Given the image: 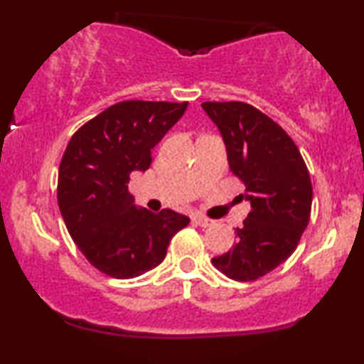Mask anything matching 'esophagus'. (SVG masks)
Returning <instances> with one entry per match:
<instances>
[{
	"label": "esophagus",
	"mask_w": 364,
	"mask_h": 364,
	"mask_svg": "<svg viewBox=\"0 0 364 364\" xmlns=\"http://www.w3.org/2000/svg\"><path fill=\"white\" fill-rule=\"evenodd\" d=\"M192 220L196 222L197 225H200V227H208V225H212V223H213V220H210V218H207V217H203V215H193Z\"/></svg>",
	"instance_id": "obj_1"
}]
</instances>
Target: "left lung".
Masks as SVG:
<instances>
[{
	"instance_id": "left-lung-1",
	"label": "left lung",
	"mask_w": 364,
	"mask_h": 364,
	"mask_svg": "<svg viewBox=\"0 0 364 364\" xmlns=\"http://www.w3.org/2000/svg\"><path fill=\"white\" fill-rule=\"evenodd\" d=\"M222 134L230 171L245 183L252 210L237 228V243L212 263L237 282H253L295 252L310 222L313 188L291 137L250 104L202 102Z\"/></svg>"
}]
</instances>
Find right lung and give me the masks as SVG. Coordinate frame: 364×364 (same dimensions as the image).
I'll use <instances>...</instances> for the list:
<instances>
[{"label": "right lung", "mask_w": 364, "mask_h": 364, "mask_svg": "<svg viewBox=\"0 0 364 364\" xmlns=\"http://www.w3.org/2000/svg\"><path fill=\"white\" fill-rule=\"evenodd\" d=\"M188 102L124 101L79 127L59 166L58 203L66 228L92 267L136 278L162 263L172 237L191 218L164 208H137L131 173L146 172L152 149Z\"/></svg>", "instance_id": "obj_1"}]
</instances>
